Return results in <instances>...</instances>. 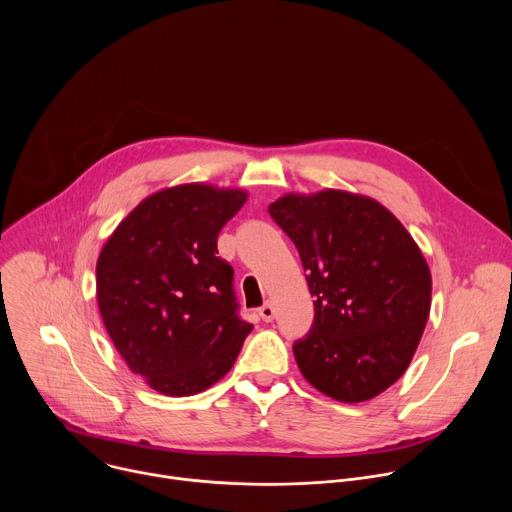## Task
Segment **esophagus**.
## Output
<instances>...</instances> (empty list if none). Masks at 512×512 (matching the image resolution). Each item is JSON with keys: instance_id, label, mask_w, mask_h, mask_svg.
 <instances>
[{"instance_id": "obj_1", "label": "esophagus", "mask_w": 512, "mask_h": 512, "mask_svg": "<svg viewBox=\"0 0 512 512\" xmlns=\"http://www.w3.org/2000/svg\"><path fill=\"white\" fill-rule=\"evenodd\" d=\"M259 316L263 318V322H271L273 318H275V308H273V304H265L261 310H259Z\"/></svg>"}]
</instances>
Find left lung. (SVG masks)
Returning a JSON list of instances; mask_svg holds the SVG:
<instances>
[{
    "instance_id": "left-lung-1",
    "label": "left lung",
    "mask_w": 512,
    "mask_h": 512,
    "mask_svg": "<svg viewBox=\"0 0 512 512\" xmlns=\"http://www.w3.org/2000/svg\"><path fill=\"white\" fill-rule=\"evenodd\" d=\"M269 214L294 241L314 302L294 342L310 385L369 401L409 367L429 318L431 273L405 227L377 200L342 190L287 194Z\"/></svg>"
}]
</instances>
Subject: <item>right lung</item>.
Masks as SVG:
<instances>
[{
	"label": "right lung",
	"mask_w": 512,
	"mask_h": 512,
	"mask_svg": "<svg viewBox=\"0 0 512 512\" xmlns=\"http://www.w3.org/2000/svg\"><path fill=\"white\" fill-rule=\"evenodd\" d=\"M243 190L182 184L139 202L97 261L103 324L131 373L170 397L196 395L235 364L253 324L241 320L233 267L216 239Z\"/></svg>",
	"instance_id": "add662e5"
}]
</instances>
